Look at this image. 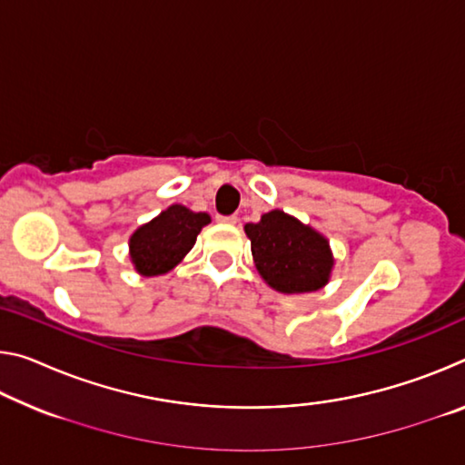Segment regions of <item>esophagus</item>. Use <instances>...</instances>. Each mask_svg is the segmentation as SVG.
Masks as SVG:
<instances>
[{"instance_id":"1","label":"esophagus","mask_w":465,"mask_h":465,"mask_svg":"<svg viewBox=\"0 0 465 465\" xmlns=\"http://www.w3.org/2000/svg\"><path fill=\"white\" fill-rule=\"evenodd\" d=\"M215 219H217L219 223H225V225H235V223H238V217H235V215H217Z\"/></svg>"}]
</instances>
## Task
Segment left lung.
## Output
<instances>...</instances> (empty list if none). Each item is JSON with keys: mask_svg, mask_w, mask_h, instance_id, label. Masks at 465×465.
<instances>
[{"mask_svg": "<svg viewBox=\"0 0 465 465\" xmlns=\"http://www.w3.org/2000/svg\"><path fill=\"white\" fill-rule=\"evenodd\" d=\"M243 232L261 277L281 293H312L326 285L334 258L328 240L299 219L274 209Z\"/></svg>", "mask_w": 465, "mask_h": 465, "instance_id": "8db88e82", "label": "left lung"}]
</instances>
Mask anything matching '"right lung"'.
I'll use <instances>...</instances> for the list:
<instances>
[{
	"mask_svg": "<svg viewBox=\"0 0 465 465\" xmlns=\"http://www.w3.org/2000/svg\"><path fill=\"white\" fill-rule=\"evenodd\" d=\"M209 222L207 213H194L184 204H172L162 211L131 235L129 256L135 271L143 277L172 271L191 252L196 235Z\"/></svg>",
	"mask_w": 465,
	"mask_h": 465,
	"instance_id": "right-lung-1",
	"label": "right lung"
}]
</instances>
